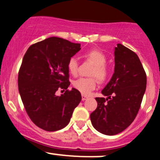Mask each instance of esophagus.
I'll use <instances>...</instances> for the list:
<instances>
[{"label":"esophagus","mask_w":160,"mask_h":160,"mask_svg":"<svg viewBox=\"0 0 160 160\" xmlns=\"http://www.w3.org/2000/svg\"><path fill=\"white\" fill-rule=\"evenodd\" d=\"M87 98H88L87 96H86V95H82V101H85Z\"/></svg>","instance_id":"34e87169"}]
</instances>
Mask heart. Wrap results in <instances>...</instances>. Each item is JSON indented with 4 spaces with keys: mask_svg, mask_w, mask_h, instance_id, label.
I'll return each mask as SVG.
<instances>
[{
    "mask_svg": "<svg viewBox=\"0 0 160 160\" xmlns=\"http://www.w3.org/2000/svg\"><path fill=\"white\" fill-rule=\"evenodd\" d=\"M86 60L94 65L92 69L90 75L92 78H80L74 80L73 86L76 89L80 91L82 95H87L90 94L96 88L98 80L94 78L96 76L99 82H104L108 80L110 76V69L105 65L107 62V57L103 52L98 49H91L84 54ZM68 70L71 74L76 76L79 71V64L77 58L72 57L68 62Z\"/></svg>",
    "mask_w": 160,
    "mask_h": 160,
    "instance_id": "1",
    "label": "heart"
}]
</instances>
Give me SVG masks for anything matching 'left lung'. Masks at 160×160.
Returning a JSON list of instances; mask_svg holds the SVG:
<instances>
[{"mask_svg":"<svg viewBox=\"0 0 160 160\" xmlns=\"http://www.w3.org/2000/svg\"><path fill=\"white\" fill-rule=\"evenodd\" d=\"M114 56V73L102 91L108 98H95L98 106L90 114L93 127L107 135L120 133L131 125L147 85L146 73L136 53L118 43Z\"/></svg>","mask_w":160,"mask_h":160,"instance_id":"1","label":"left lung"}]
</instances>
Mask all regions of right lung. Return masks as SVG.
<instances>
[{"label": "right lung", "instance_id": "1", "mask_svg": "<svg viewBox=\"0 0 160 160\" xmlns=\"http://www.w3.org/2000/svg\"><path fill=\"white\" fill-rule=\"evenodd\" d=\"M80 49V43L52 37L32 44L23 57L18 76L20 96L32 122L45 131L65 128L81 101L78 89H68L67 67ZM58 89L65 93L56 96Z\"/></svg>", "mask_w": 160, "mask_h": 160}]
</instances>
